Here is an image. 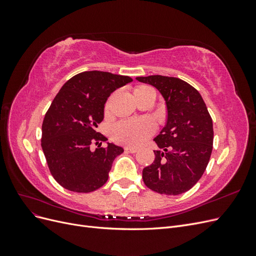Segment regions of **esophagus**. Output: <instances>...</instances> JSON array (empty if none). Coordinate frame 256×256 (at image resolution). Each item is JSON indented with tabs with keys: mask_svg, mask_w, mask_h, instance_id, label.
<instances>
[{
	"mask_svg": "<svg viewBox=\"0 0 256 256\" xmlns=\"http://www.w3.org/2000/svg\"><path fill=\"white\" fill-rule=\"evenodd\" d=\"M125 150L128 152H136L138 148H136V147H132V146H126Z\"/></svg>",
	"mask_w": 256,
	"mask_h": 256,
	"instance_id": "esophagus-1",
	"label": "esophagus"
}]
</instances>
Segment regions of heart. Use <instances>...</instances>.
Returning <instances> with one entry per match:
<instances>
[{"label":"heart","mask_w":256,"mask_h":256,"mask_svg":"<svg viewBox=\"0 0 256 256\" xmlns=\"http://www.w3.org/2000/svg\"><path fill=\"white\" fill-rule=\"evenodd\" d=\"M150 88L141 86L138 90ZM109 106L106 104V110ZM154 124L147 118H127L115 122L111 128V138L116 143L138 146L154 134Z\"/></svg>","instance_id":"obj_1"}]
</instances>
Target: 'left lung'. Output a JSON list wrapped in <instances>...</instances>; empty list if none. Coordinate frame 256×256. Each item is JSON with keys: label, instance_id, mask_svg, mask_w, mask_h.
Wrapping results in <instances>:
<instances>
[{"label": "left lung", "instance_id": "8db88e82", "mask_svg": "<svg viewBox=\"0 0 256 256\" xmlns=\"http://www.w3.org/2000/svg\"><path fill=\"white\" fill-rule=\"evenodd\" d=\"M136 80L156 88L168 109L166 125L154 138L164 152L154 150V162L143 168V182L160 194H182L200 180L210 159L212 116L200 92L182 79L156 74Z\"/></svg>", "mask_w": 256, "mask_h": 256}]
</instances>
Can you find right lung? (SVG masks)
Listing matches in <instances>:
<instances>
[{"instance_id": "right-lung-1", "label": "right lung", "mask_w": 256, "mask_h": 256, "mask_svg": "<svg viewBox=\"0 0 256 256\" xmlns=\"http://www.w3.org/2000/svg\"><path fill=\"white\" fill-rule=\"evenodd\" d=\"M132 81L128 76L84 72L69 79L44 115L42 147L50 173L62 187L78 193L95 191L106 182L113 160L124 150L109 144L96 129L104 120L108 97ZM92 144H98L95 152Z\"/></svg>"}]
</instances>
